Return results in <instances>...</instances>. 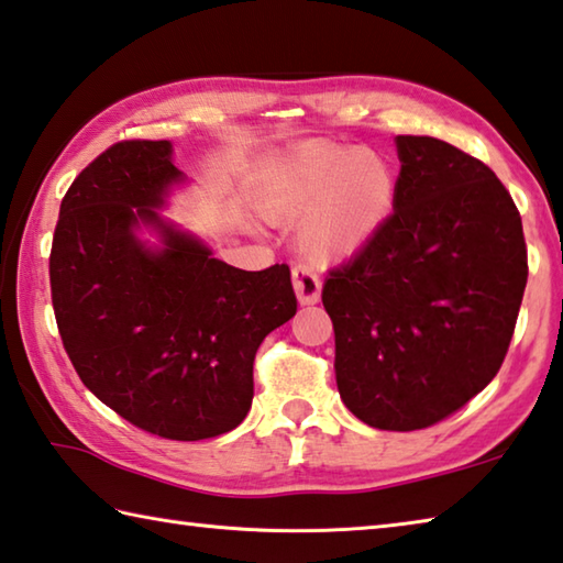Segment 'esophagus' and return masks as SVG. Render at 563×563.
Here are the masks:
<instances>
[{"instance_id":"34e87169","label":"esophagus","mask_w":563,"mask_h":563,"mask_svg":"<svg viewBox=\"0 0 563 563\" xmlns=\"http://www.w3.org/2000/svg\"><path fill=\"white\" fill-rule=\"evenodd\" d=\"M292 288H295V295H298L300 305H314L320 300L322 280L317 278V273H312L310 268L298 265V268L292 271Z\"/></svg>"}]
</instances>
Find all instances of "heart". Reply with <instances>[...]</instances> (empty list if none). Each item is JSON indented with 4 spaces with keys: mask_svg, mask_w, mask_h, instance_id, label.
I'll return each instance as SVG.
<instances>
[{
    "mask_svg": "<svg viewBox=\"0 0 563 563\" xmlns=\"http://www.w3.org/2000/svg\"><path fill=\"white\" fill-rule=\"evenodd\" d=\"M396 177L388 162L366 150L305 142L265 172L253 203L273 223L302 216L298 241L314 263L360 253L391 217Z\"/></svg>",
    "mask_w": 563,
    "mask_h": 563,
    "instance_id": "1",
    "label": "heart"
}]
</instances>
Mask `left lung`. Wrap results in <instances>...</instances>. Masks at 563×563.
Instances as JSON below:
<instances>
[{
  "instance_id": "left-lung-1",
  "label": "left lung",
  "mask_w": 563,
  "mask_h": 563,
  "mask_svg": "<svg viewBox=\"0 0 563 563\" xmlns=\"http://www.w3.org/2000/svg\"><path fill=\"white\" fill-rule=\"evenodd\" d=\"M394 213L324 280L344 406L379 431L443 421L495 379L527 285L522 217L483 162L398 135Z\"/></svg>"
}]
</instances>
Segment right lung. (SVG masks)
<instances>
[{"label":"right lung","mask_w":563,"mask_h":563,"mask_svg":"<svg viewBox=\"0 0 563 563\" xmlns=\"http://www.w3.org/2000/svg\"><path fill=\"white\" fill-rule=\"evenodd\" d=\"M184 179L169 140L108 147L60 201L48 275L80 382L142 431L203 441L246 418L255 352L298 300L285 263L233 268L159 217Z\"/></svg>","instance_id":"right-lung-1"}]
</instances>
